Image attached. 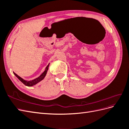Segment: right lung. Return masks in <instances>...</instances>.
<instances>
[{
    "label": "right lung",
    "mask_w": 129,
    "mask_h": 129,
    "mask_svg": "<svg viewBox=\"0 0 129 129\" xmlns=\"http://www.w3.org/2000/svg\"><path fill=\"white\" fill-rule=\"evenodd\" d=\"M49 64H48V66L46 67L45 70L44 72L42 74H41V75L39 76V77L36 78V79H34V80H30V81H26V80H24L23 79L20 78V76H18V75L17 74H15V73L13 72V73H14V75L16 76V77L18 78V79H19V80H20L21 82H22V83H23L24 85H25L28 86H32L34 85L37 84V83H39V82H40V81H42V80H43V79L45 78V76H46V73H47V72H48V68H49Z\"/></svg>",
    "instance_id": "right-lung-1"
}]
</instances>
